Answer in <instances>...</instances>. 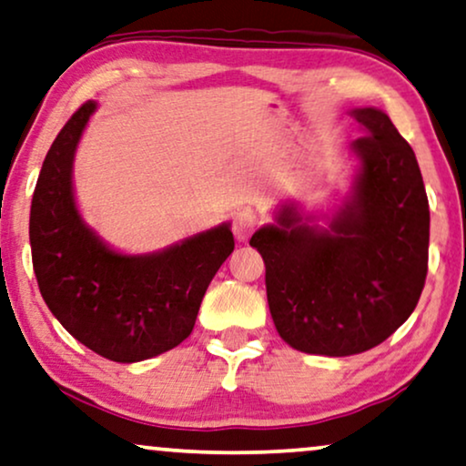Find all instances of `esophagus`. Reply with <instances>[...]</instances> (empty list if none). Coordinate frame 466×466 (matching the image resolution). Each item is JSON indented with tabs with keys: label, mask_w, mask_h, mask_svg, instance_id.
<instances>
[{
	"label": "esophagus",
	"mask_w": 466,
	"mask_h": 466,
	"mask_svg": "<svg viewBox=\"0 0 466 466\" xmlns=\"http://www.w3.org/2000/svg\"><path fill=\"white\" fill-rule=\"evenodd\" d=\"M256 228H258V215L253 213L251 208H243L234 215L232 232H234V237H237V240H240V243H245V240L249 238L253 232H256Z\"/></svg>",
	"instance_id": "obj_1"
}]
</instances>
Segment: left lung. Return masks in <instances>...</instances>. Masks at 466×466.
Wrapping results in <instances>:
<instances>
[{"label": "left lung", "instance_id": "left-lung-1", "mask_svg": "<svg viewBox=\"0 0 466 466\" xmlns=\"http://www.w3.org/2000/svg\"><path fill=\"white\" fill-rule=\"evenodd\" d=\"M364 136L351 191L326 219L283 202L253 234L275 328L298 351L343 358L405 324L428 272L431 210L413 148L380 108L350 113Z\"/></svg>", "mask_w": 466, "mask_h": 466}]
</instances>
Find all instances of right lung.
<instances>
[{"label":"right lung","mask_w":466,"mask_h":466,"mask_svg":"<svg viewBox=\"0 0 466 466\" xmlns=\"http://www.w3.org/2000/svg\"><path fill=\"white\" fill-rule=\"evenodd\" d=\"M97 102H85L48 148L29 215L34 272L46 307L91 351L140 362L194 330L215 272L234 251L229 223L155 253L126 256L86 226L74 198L80 136Z\"/></svg>","instance_id":"right-lung-1"}]
</instances>
